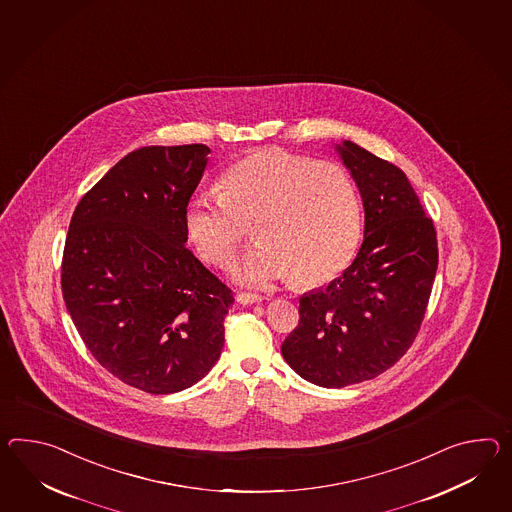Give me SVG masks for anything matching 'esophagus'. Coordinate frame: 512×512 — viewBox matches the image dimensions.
Instances as JSON below:
<instances>
[{
	"instance_id": "esophagus-1",
	"label": "esophagus",
	"mask_w": 512,
	"mask_h": 512,
	"mask_svg": "<svg viewBox=\"0 0 512 512\" xmlns=\"http://www.w3.org/2000/svg\"><path fill=\"white\" fill-rule=\"evenodd\" d=\"M264 300V296L259 294H250V292H238L237 301L242 305H251V303H261Z\"/></svg>"
}]
</instances>
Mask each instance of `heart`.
Instances as JSON below:
<instances>
[{
	"label": "heart",
	"instance_id": "b5f03b06",
	"mask_svg": "<svg viewBox=\"0 0 512 512\" xmlns=\"http://www.w3.org/2000/svg\"><path fill=\"white\" fill-rule=\"evenodd\" d=\"M253 224L259 246L235 266L250 285L296 277L322 287L355 259L362 238V196L344 164L285 150H261L231 164L218 190L196 192L185 231L201 259L227 266Z\"/></svg>",
	"mask_w": 512,
	"mask_h": 512
}]
</instances>
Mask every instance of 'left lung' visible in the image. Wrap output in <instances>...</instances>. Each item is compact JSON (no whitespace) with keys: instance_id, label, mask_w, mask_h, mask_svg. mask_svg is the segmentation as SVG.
<instances>
[{"instance_id":"obj_1","label":"left lung","mask_w":512,"mask_h":512,"mask_svg":"<svg viewBox=\"0 0 512 512\" xmlns=\"http://www.w3.org/2000/svg\"><path fill=\"white\" fill-rule=\"evenodd\" d=\"M364 205V240L331 285L300 300L285 361L318 387L370 381L407 353L424 322L438 266L437 229L396 164L338 146Z\"/></svg>"}]
</instances>
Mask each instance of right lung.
<instances>
[{"label":"right lung","mask_w":512,"mask_h":512,"mask_svg":"<svg viewBox=\"0 0 512 512\" xmlns=\"http://www.w3.org/2000/svg\"><path fill=\"white\" fill-rule=\"evenodd\" d=\"M211 150L146 146L77 203L64 242L66 309L92 357L129 387L172 394L209 374L233 290L185 248V209Z\"/></svg>","instance_id":"right-lung-1"}]
</instances>
